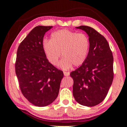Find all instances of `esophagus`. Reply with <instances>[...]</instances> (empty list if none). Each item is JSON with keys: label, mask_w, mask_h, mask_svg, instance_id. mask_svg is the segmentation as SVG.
<instances>
[{"label": "esophagus", "mask_w": 127, "mask_h": 127, "mask_svg": "<svg viewBox=\"0 0 127 127\" xmlns=\"http://www.w3.org/2000/svg\"><path fill=\"white\" fill-rule=\"evenodd\" d=\"M64 74L65 76H68L70 74V73L69 72H64Z\"/></svg>", "instance_id": "34e87169"}]
</instances>
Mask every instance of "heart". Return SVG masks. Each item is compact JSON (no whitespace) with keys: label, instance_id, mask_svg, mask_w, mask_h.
<instances>
[{"label":"heart","instance_id":"obj_1","mask_svg":"<svg viewBox=\"0 0 127 127\" xmlns=\"http://www.w3.org/2000/svg\"><path fill=\"white\" fill-rule=\"evenodd\" d=\"M89 38L83 33H77L67 29L56 31L51 34L50 41L43 42V51L48 61L53 66L58 65L60 58H64L59 67L64 70L72 65L79 66L86 61L89 53Z\"/></svg>","mask_w":127,"mask_h":127}]
</instances>
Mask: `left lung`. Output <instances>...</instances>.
<instances>
[{"mask_svg": "<svg viewBox=\"0 0 127 127\" xmlns=\"http://www.w3.org/2000/svg\"><path fill=\"white\" fill-rule=\"evenodd\" d=\"M89 36L90 47L86 61L70 73L73 80V95L81 105L92 107L105 99L113 80V57L103 36L93 28L76 27Z\"/></svg>", "mask_w": 127, "mask_h": 127, "instance_id": "left-lung-1", "label": "left lung"}]
</instances>
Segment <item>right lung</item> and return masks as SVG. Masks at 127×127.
Listing matches in <instances>:
<instances>
[{
    "label": "right lung",
    "mask_w": 127,
    "mask_h": 127,
    "mask_svg": "<svg viewBox=\"0 0 127 127\" xmlns=\"http://www.w3.org/2000/svg\"><path fill=\"white\" fill-rule=\"evenodd\" d=\"M52 26H37L19 46L15 64L21 91L29 102L46 106L57 98L64 73L47 60L43 51V37Z\"/></svg>",
    "instance_id": "right-lung-1"
}]
</instances>
